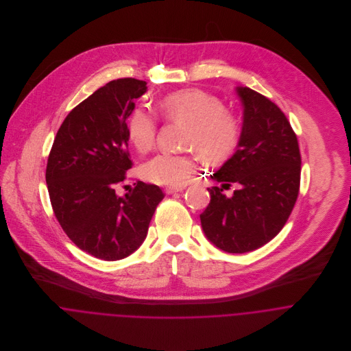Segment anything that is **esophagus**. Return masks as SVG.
<instances>
[{"mask_svg": "<svg viewBox=\"0 0 351 351\" xmlns=\"http://www.w3.org/2000/svg\"><path fill=\"white\" fill-rule=\"evenodd\" d=\"M178 192H182V189H177V188H166L165 189L166 195H173V193H178Z\"/></svg>", "mask_w": 351, "mask_h": 351, "instance_id": "34e87169", "label": "esophagus"}]
</instances>
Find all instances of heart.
<instances>
[{"label":"heart","mask_w":351,"mask_h":351,"mask_svg":"<svg viewBox=\"0 0 351 351\" xmlns=\"http://www.w3.org/2000/svg\"><path fill=\"white\" fill-rule=\"evenodd\" d=\"M166 121L186 125L184 145L196 149L206 162L227 158L237 149L241 138L238 119L217 97L199 89H185L163 97L158 104ZM158 119L143 108H135L127 121L131 145L141 152L154 146ZM196 170V158L191 154L160 152L142 166V176L152 184L165 186L185 185Z\"/></svg>","instance_id":"1"}]
</instances>
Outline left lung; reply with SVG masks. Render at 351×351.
Listing matches in <instances>:
<instances>
[{"mask_svg":"<svg viewBox=\"0 0 351 351\" xmlns=\"http://www.w3.org/2000/svg\"><path fill=\"white\" fill-rule=\"evenodd\" d=\"M245 114L238 150L210 177L226 189L208 188L210 202L200 215L206 238L219 249L242 254L270 242L288 221L300 192L298 136L285 113L250 88H238Z\"/></svg>","mask_w":351,"mask_h":351,"instance_id":"left-lung-1","label":"left lung"}]
</instances>
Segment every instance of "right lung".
<instances>
[{"label": "right lung", "instance_id": "add662e5", "mask_svg": "<svg viewBox=\"0 0 351 351\" xmlns=\"http://www.w3.org/2000/svg\"><path fill=\"white\" fill-rule=\"evenodd\" d=\"M147 86L119 78L80 102L51 147L46 182L56 220L81 250L104 261L128 256L146 239L159 186L138 181L124 197L116 188L132 167L127 117Z\"/></svg>", "mask_w": 351, "mask_h": 351}]
</instances>
